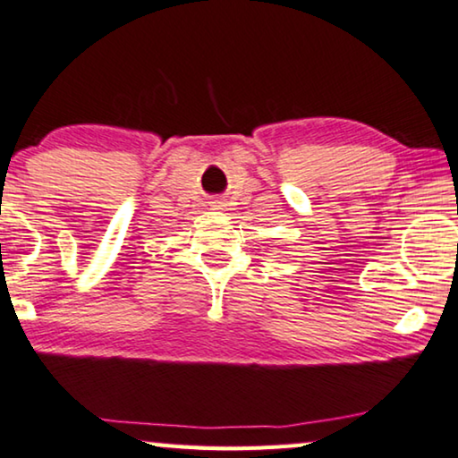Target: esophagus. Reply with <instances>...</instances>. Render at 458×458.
Listing matches in <instances>:
<instances>
[{
    "instance_id": "1",
    "label": "esophagus",
    "mask_w": 458,
    "mask_h": 458,
    "mask_svg": "<svg viewBox=\"0 0 458 458\" xmlns=\"http://www.w3.org/2000/svg\"><path fill=\"white\" fill-rule=\"evenodd\" d=\"M208 208H213V210H225V208H227V202L221 200V198H215V200L208 202Z\"/></svg>"
}]
</instances>
